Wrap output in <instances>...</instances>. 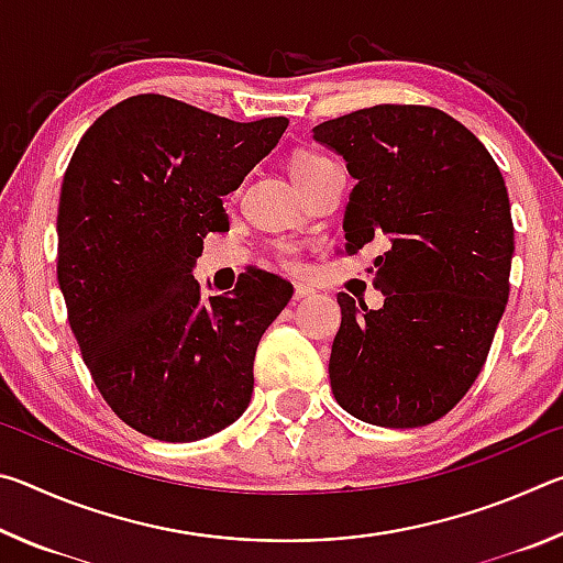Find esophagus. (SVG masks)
<instances>
[{"mask_svg":"<svg viewBox=\"0 0 563 563\" xmlns=\"http://www.w3.org/2000/svg\"><path fill=\"white\" fill-rule=\"evenodd\" d=\"M312 295H316V288H312V285H308V283H298V285H295V300L312 298Z\"/></svg>","mask_w":563,"mask_h":563,"instance_id":"1","label":"esophagus"}]
</instances>
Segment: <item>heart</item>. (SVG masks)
<instances>
[{
	"label": "heart",
	"instance_id": "1",
	"mask_svg": "<svg viewBox=\"0 0 563 563\" xmlns=\"http://www.w3.org/2000/svg\"><path fill=\"white\" fill-rule=\"evenodd\" d=\"M330 161L325 158V156H316V154H300L298 158L292 161V176L295 178H300V176H308V174H312V170H318V168H322V166H328ZM283 261L288 263V265H292L295 263V251L292 247H283Z\"/></svg>",
	"mask_w": 563,
	"mask_h": 563
}]
</instances>
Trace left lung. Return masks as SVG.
<instances>
[{
  "mask_svg": "<svg viewBox=\"0 0 563 563\" xmlns=\"http://www.w3.org/2000/svg\"><path fill=\"white\" fill-rule=\"evenodd\" d=\"M312 139L357 180L340 253L385 247L375 258L383 308L338 295L332 395L362 422L430 424L470 393L509 300L514 223L501 170L470 129L432 107L379 103L320 123Z\"/></svg>",
  "mask_w": 563,
  "mask_h": 563,
  "instance_id": "1",
  "label": "left lung"
}]
</instances>
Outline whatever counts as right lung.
Listing matches in <instances>:
<instances>
[{
	"instance_id": "right-lung-1",
	"label": "right lung",
	"mask_w": 563,
	"mask_h": 563,
	"mask_svg": "<svg viewBox=\"0 0 563 563\" xmlns=\"http://www.w3.org/2000/svg\"><path fill=\"white\" fill-rule=\"evenodd\" d=\"M288 119L238 123L139 93L91 123L64 174L56 278L84 362L109 407L161 442L225 430L253 395L263 332L292 285L245 271L228 295L194 278L223 196L278 146Z\"/></svg>"
}]
</instances>
